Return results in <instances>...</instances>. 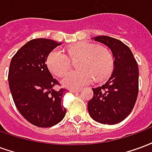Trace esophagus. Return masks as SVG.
<instances>
[{
	"label": "esophagus",
	"mask_w": 152,
	"mask_h": 152,
	"mask_svg": "<svg viewBox=\"0 0 152 152\" xmlns=\"http://www.w3.org/2000/svg\"><path fill=\"white\" fill-rule=\"evenodd\" d=\"M80 89H70V92L72 93H78V92H80Z\"/></svg>",
	"instance_id": "34e87169"
}]
</instances>
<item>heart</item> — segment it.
I'll use <instances>...</instances> for the list:
<instances>
[{
  "instance_id": "obj_1",
  "label": "heart",
  "mask_w": 152,
  "mask_h": 152,
  "mask_svg": "<svg viewBox=\"0 0 152 152\" xmlns=\"http://www.w3.org/2000/svg\"><path fill=\"white\" fill-rule=\"evenodd\" d=\"M72 60L79 59L78 69L71 72L63 77L62 83L67 88H79L87 85L94 79L101 81L112 72L113 58L111 51L104 46L89 42H80L68 49ZM49 69L56 76H62L71 68V61L59 49L51 51L47 58Z\"/></svg>"
}]
</instances>
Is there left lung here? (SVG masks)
Segmentation results:
<instances>
[{
	"mask_svg": "<svg viewBox=\"0 0 152 152\" xmlns=\"http://www.w3.org/2000/svg\"><path fill=\"white\" fill-rule=\"evenodd\" d=\"M94 41L111 50L113 72L108 80L93 88L94 96L88 102L93 120L104 124H115L124 120L133 110L138 94V66L130 49L115 38L99 36Z\"/></svg>",
	"mask_w": 152,
	"mask_h": 152,
	"instance_id": "obj_1",
	"label": "left lung"
}]
</instances>
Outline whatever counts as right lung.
I'll return each mask as SVG.
<instances>
[{
	"label": "right lung",
	"instance_id": "right-lung-1",
	"mask_svg": "<svg viewBox=\"0 0 152 152\" xmlns=\"http://www.w3.org/2000/svg\"><path fill=\"white\" fill-rule=\"evenodd\" d=\"M62 43L50 39H34L22 46L12 58L9 69L10 89L16 107L31 124L46 128L55 125L66 115L62 98L65 89L58 85L46 65L52 50Z\"/></svg>",
	"mask_w": 152,
	"mask_h": 152
}]
</instances>
